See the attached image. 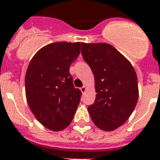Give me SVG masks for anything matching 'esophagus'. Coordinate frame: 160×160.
<instances>
[{
    "mask_svg": "<svg viewBox=\"0 0 160 160\" xmlns=\"http://www.w3.org/2000/svg\"><path fill=\"white\" fill-rule=\"evenodd\" d=\"M87 90V88H86V86H83L82 88H80V91L82 92V93H84Z\"/></svg>",
    "mask_w": 160,
    "mask_h": 160,
    "instance_id": "esophagus-1",
    "label": "esophagus"
}]
</instances>
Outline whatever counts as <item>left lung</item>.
<instances>
[{"label": "left lung", "instance_id": "obj_1", "mask_svg": "<svg viewBox=\"0 0 160 160\" xmlns=\"http://www.w3.org/2000/svg\"><path fill=\"white\" fill-rule=\"evenodd\" d=\"M81 54L95 79L96 100L88 107L94 124L113 131L130 118L138 98L137 75L130 61L105 42L82 43Z\"/></svg>", "mask_w": 160, "mask_h": 160}]
</instances>
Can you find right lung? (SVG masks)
<instances>
[{"label":"right lung","instance_id":"add662e5","mask_svg":"<svg viewBox=\"0 0 160 160\" xmlns=\"http://www.w3.org/2000/svg\"><path fill=\"white\" fill-rule=\"evenodd\" d=\"M80 42L48 44L34 55L27 68L25 85L30 110L42 126L59 131L70 125L81 92L73 85L70 66L79 56Z\"/></svg>","mask_w":160,"mask_h":160}]
</instances>
